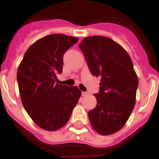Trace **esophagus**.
I'll use <instances>...</instances> for the list:
<instances>
[{
	"label": "esophagus",
	"instance_id": "obj_1",
	"mask_svg": "<svg viewBox=\"0 0 159 159\" xmlns=\"http://www.w3.org/2000/svg\"><path fill=\"white\" fill-rule=\"evenodd\" d=\"M82 96H83V97H86V96H87V95H88V93H87V92H82Z\"/></svg>",
	"mask_w": 159,
	"mask_h": 159
}]
</instances>
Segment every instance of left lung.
Instances as JSON below:
<instances>
[{
  "mask_svg": "<svg viewBox=\"0 0 159 159\" xmlns=\"http://www.w3.org/2000/svg\"><path fill=\"white\" fill-rule=\"evenodd\" d=\"M93 76L101 77L97 104L88 112L90 123L97 133L109 135L120 130L135 105L138 77L128 53L104 36H90L79 44Z\"/></svg>",
  "mask_w": 159,
  "mask_h": 159,
  "instance_id": "1",
  "label": "left lung"
}]
</instances>
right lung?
<instances>
[{
  "label": "right lung",
  "mask_w": 159,
  "mask_h": 159,
  "mask_svg": "<svg viewBox=\"0 0 159 159\" xmlns=\"http://www.w3.org/2000/svg\"><path fill=\"white\" fill-rule=\"evenodd\" d=\"M78 39L62 34H49L27 49L17 71L21 102L40 128L57 130L67 124L82 92L77 87L58 85L63 54Z\"/></svg>",
  "instance_id": "obj_1"
}]
</instances>
